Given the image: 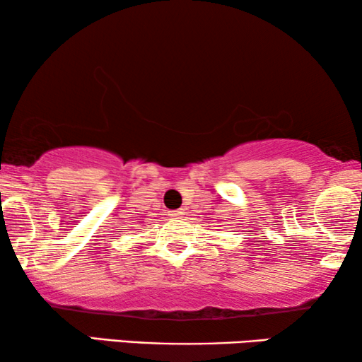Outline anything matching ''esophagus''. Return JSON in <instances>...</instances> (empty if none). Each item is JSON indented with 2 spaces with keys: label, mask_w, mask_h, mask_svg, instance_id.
I'll list each match as a JSON object with an SVG mask.
<instances>
[{
  "label": "esophagus",
  "mask_w": 362,
  "mask_h": 362,
  "mask_svg": "<svg viewBox=\"0 0 362 362\" xmlns=\"http://www.w3.org/2000/svg\"><path fill=\"white\" fill-rule=\"evenodd\" d=\"M185 214V212H182V209H176V211H170V216L173 217V219H180V217Z\"/></svg>",
  "instance_id": "obj_1"
}]
</instances>
